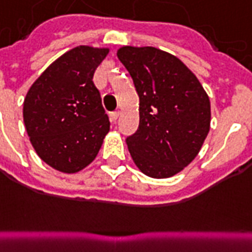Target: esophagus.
<instances>
[{
    "mask_svg": "<svg viewBox=\"0 0 252 252\" xmlns=\"http://www.w3.org/2000/svg\"><path fill=\"white\" fill-rule=\"evenodd\" d=\"M119 116H120V112H112L111 115H109V119H111L112 123H116Z\"/></svg>",
    "mask_w": 252,
    "mask_h": 252,
    "instance_id": "obj_1",
    "label": "esophagus"
}]
</instances>
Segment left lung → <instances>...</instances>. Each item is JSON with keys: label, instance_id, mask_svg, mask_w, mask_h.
<instances>
[{"label": "left lung", "instance_id": "1", "mask_svg": "<svg viewBox=\"0 0 252 252\" xmlns=\"http://www.w3.org/2000/svg\"><path fill=\"white\" fill-rule=\"evenodd\" d=\"M117 57L131 74L139 128L126 145L141 172L167 179L183 171L210 132V97L183 61L154 46H121Z\"/></svg>", "mask_w": 252, "mask_h": 252}]
</instances>
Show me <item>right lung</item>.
<instances>
[{"mask_svg": "<svg viewBox=\"0 0 252 252\" xmlns=\"http://www.w3.org/2000/svg\"><path fill=\"white\" fill-rule=\"evenodd\" d=\"M108 48L76 46L60 56L32 84L24 124L36 154L52 168L76 173L92 163L109 132L93 74Z\"/></svg>", "mask_w": 252, "mask_h": 252, "instance_id": "1", "label": "right lung"}]
</instances>
